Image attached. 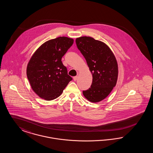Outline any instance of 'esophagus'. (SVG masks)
<instances>
[{"label":"esophagus","mask_w":153,"mask_h":153,"mask_svg":"<svg viewBox=\"0 0 153 153\" xmlns=\"http://www.w3.org/2000/svg\"><path fill=\"white\" fill-rule=\"evenodd\" d=\"M77 78H78V76H74V77H73V80H74V81H76L77 79Z\"/></svg>","instance_id":"esophagus-1"}]
</instances>
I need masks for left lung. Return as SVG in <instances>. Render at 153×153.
Masks as SVG:
<instances>
[{"instance_id":"left-lung-1","label":"left lung","mask_w":153,"mask_h":153,"mask_svg":"<svg viewBox=\"0 0 153 153\" xmlns=\"http://www.w3.org/2000/svg\"><path fill=\"white\" fill-rule=\"evenodd\" d=\"M76 43L86 59L93 77L91 87L83 91V95L89 102H100L117 84L118 67L116 58L106 44L92 37L77 38Z\"/></svg>"}]
</instances>
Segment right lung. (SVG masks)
<instances>
[{"mask_svg": "<svg viewBox=\"0 0 153 153\" xmlns=\"http://www.w3.org/2000/svg\"><path fill=\"white\" fill-rule=\"evenodd\" d=\"M73 41L66 36L51 39L42 44L30 59L27 77L33 90L41 98L48 101L57 98L72 80L61 59Z\"/></svg>", "mask_w": 153, "mask_h": 153, "instance_id": "right-lung-1", "label": "right lung"}]
</instances>
